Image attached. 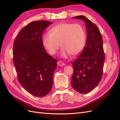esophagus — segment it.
Segmentation results:
<instances>
[{
	"instance_id": "1",
	"label": "esophagus",
	"mask_w": 120,
	"mask_h": 120,
	"mask_svg": "<svg viewBox=\"0 0 120 120\" xmlns=\"http://www.w3.org/2000/svg\"><path fill=\"white\" fill-rule=\"evenodd\" d=\"M57 65L58 66H64V65H65V64H64V63H63L62 61H61V60H59V61H57Z\"/></svg>"
}]
</instances>
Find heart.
Wrapping results in <instances>:
<instances>
[{
	"mask_svg": "<svg viewBox=\"0 0 120 120\" xmlns=\"http://www.w3.org/2000/svg\"><path fill=\"white\" fill-rule=\"evenodd\" d=\"M86 41V30L79 23H60L42 37L43 45L50 54H55L61 46V55L64 57L68 54L72 56L79 54L84 48Z\"/></svg>",
	"mask_w": 120,
	"mask_h": 120,
	"instance_id": "b5f03b06",
	"label": "heart"
}]
</instances>
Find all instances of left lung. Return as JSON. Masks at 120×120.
<instances>
[{
    "label": "left lung",
    "instance_id": "left-lung-1",
    "mask_svg": "<svg viewBox=\"0 0 120 120\" xmlns=\"http://www.w3.org/2000/svg\"><path fill=\"white\" fill-rule=\"evenodd\" d=\"M86 23V44L82 52L71 64L74 72L71 86L81 94H87L95 89L102 78L105 59L101 35L97 25L83 15L74 17Z\"/></svg>",
    "mask_w": 120,
    "mask_h": 120
}]
</instances>
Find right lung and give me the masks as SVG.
Here are the masks:
<instances>
[{
  "instance_id": "1",
  "label": "right lung",
  "mask_w": 120,
  "mask_h": 120,
  "mask_svg": "<svg viewBox=\"0 0 120 120\" xmlns=\"http://www.w3.org/2000/svg\"><path fill=\"white\" fill-rule=\"evenodd\" d=\"M52 22L34 21L24 26L14 41L13 61L20 84L31 95L42 97L52 88L57 60L43 45L42 32Z\"/></svg>"
}]
</instances>
